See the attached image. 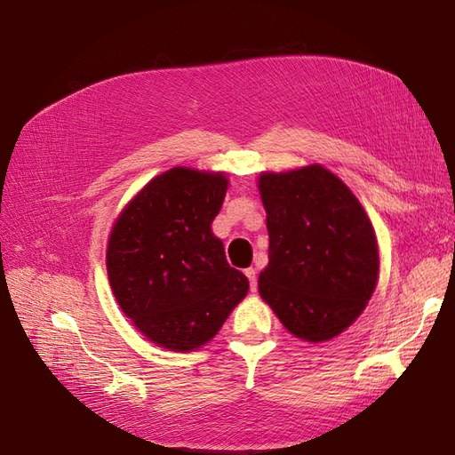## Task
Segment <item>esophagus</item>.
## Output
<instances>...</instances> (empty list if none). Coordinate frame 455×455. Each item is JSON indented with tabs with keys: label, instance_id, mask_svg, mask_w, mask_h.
<instances>
[{
	"label": "esophagus",
	"instance_id": "34e87169",
	"mask_svg": "<svg viewBox=\"0 0 455 455\" xmlns=\"http://www.w3.org/2000/svg\"><path fill=\"white\" fill-rule=\"evenodd\" d=\"M244 275H246V277H249L251 291H252V292H256V291H258V275H256V269H254V267L244 269Z\"/></svg>",
	"mask_w": 455,
	"mask_h": 455
}]
</instances>
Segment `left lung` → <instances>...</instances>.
<instances>
[{
    "mask_svg": "<svg viewBox=\"0 0 455 455\" xmlns=\"http://www.w3.org/2000/svg\"><path fill=\"white\" fill-rule=\"evenodd\" d=\"M258 186L269 231L261 298L294 336H338L366 307L378 281V243L364 209L321 164L266 172Z\"/></svg>",
    "mask_w": 455,
    "mask_h": 455,
    "instance_id": "left-lung-1",
    "label": "left lung"
}]
</instances>
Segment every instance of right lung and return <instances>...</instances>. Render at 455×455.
Instances as JSON below:
<instances>
[{
	"instance_id": "obj_1",
	"label": "right lung",
	"mask_w": 455,
	"mask_h": 455,
	"mask_svg": "<svg viewBox=\"0 0 455 455\" xmlns=\"http://www.w3.org/2000/svg\"><path fill=\"white\" fill-rule=\"evenodd\" d=\"M226 189L222 172L174 167L144 186L109 235L117 304L161 347L191 351L212 339L249 291L211 231Z\"/></svg>"
}]
</instances>
